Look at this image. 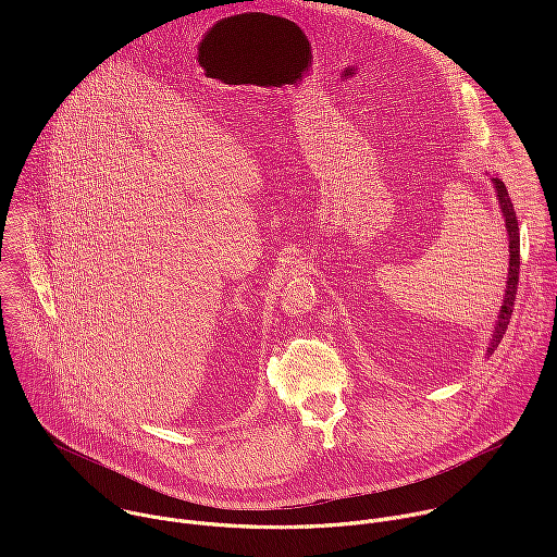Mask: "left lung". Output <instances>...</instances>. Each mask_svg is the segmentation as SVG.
Here are the masks:
<instances>
[{
	"label": "left lung",
	"mask_w": 557,
	"mask_h": 557,
	"mask_svg": "<svg viewBox=\"0 0 557 557\" xmlns=\"http://www.w3.org/2000/svg\"><path fill=\"white\" fill-rule=\"evenodd\" d=\"M494 187H496V196H498V205L505 218V226H507V235H509V277H507V288H505V297H503V306L498 312V320L494 326V335L490 339L487 346V357L494 355V350L498 348V344L503 342V335L507 333L511 312H513V301H516V290H518V275H520V231H518V218L509 198V191L505 187V183L500 178H492Z\"/></svg>",
	"instance_id": "1"
}]
</instances>
